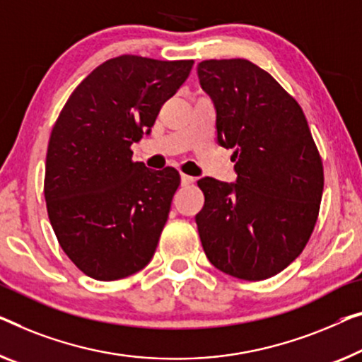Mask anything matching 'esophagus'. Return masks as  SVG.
Wrapping results in <instances>:
<instances>
[{
    "label": "esophagus",
    "mask_w": 362,
    "mask_h": 362,
    "mask_svg": "<svg viewBox=\"0 0 362 362\" xmlns=\"http://www.w3.org/2000/svg\"><path fill=\"white\" fill-rule=\"evenodd\" d=\"M180 182H182V185H190V183L195 182V179L187 174H180Z\"/></svg>",
    "instance_id": "esophagus-1"
}]
</instances>
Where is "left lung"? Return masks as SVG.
<instances>
[{
  "label": "left lung",
  "mask_w": 362,
  "mask_h": 362,
  "mask_svg": "<svg viewBox=\"0 0 362 362\" xmlns=\"http://www.w3.org/2000/svg\"><path fill=\"white\" fill-rule=\"evenodd\" d=\"M213 100L221 146L234 149V183L198 180L204 206L195 216L203 250L230 276L260 281L294 262L314 230L323 167L300 105L249 60L197 66Z\"/></svg>",
  "instance_id": "obj_1"
}]
</instances>
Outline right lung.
Returning <instances> with one entry per match:
<instances>
[{"label":"right lung","mask_w":362,"mask_h":362,"mask_svg":"<svg viewBox=\"0 0 362 362\" xmlns=\"http://www.w3.org/2000/svg\"><path fill=\"white\" fill-rule=\"evenodd\" d=\"M193 60L122 55L97 66L69 95L52 129L45 163L47 211L62 249L99 281L148 265L180 183L172 167L133 163Z\"/></svg>","instance_id":"1"}]
</instances>
